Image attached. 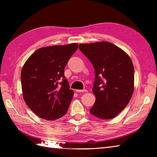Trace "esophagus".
<instances>
[{"mask_svg": "<svg viewBox=\"0 0 157 157\" xmlns=\"http://www.w3.org/2000/svg\"><path fill=\"white\" fill-rule=\"evenodd\" d=\"M77 92H87V90H75Z\"/></svg>", "mask_w": 157, "mask_h": 157, "instance_id": "34e87169", "label": "esophagus"}]
</instances>
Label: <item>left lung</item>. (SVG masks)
<instances>
[{
    "instance_id": "left-lung-1",
    "label": "left lung",
    "mask_w": 157,
    "mask_h": 157,
    "mask_svg": "<svg viewBox=\"0 0 157 157\" xmlns=\"http://www.w3.org/2000/svg\"><path fill=\"white\" fill-rule=\"evenodd\" d=\"M79 48L95 71L92 92L96 101L90 112L102 119L114 118L126 107L134 92V68L131 59L108 42L81 44Z\"/></svg>"
}]
</instances>
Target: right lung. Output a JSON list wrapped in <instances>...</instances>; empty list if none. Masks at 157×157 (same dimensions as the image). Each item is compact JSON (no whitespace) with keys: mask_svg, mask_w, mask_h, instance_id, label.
<instances>
[{"mask_svg":"<svg viewBox=\"0 0 157 157\" xmlns=\"http://www.w3.org/2000/svg\"><path fill=\"white\" fill-rule=\"evenodd\" d=\"M78 48L76 43L40 48L23 65V97L28 107L40 118L52 121L67 112L73 91L69 89L64 69Z\"/></svg>","mask_w":157,"mask_h":157,"instance_id":"right-lung-1","label":"right lung"}]
</instances>
